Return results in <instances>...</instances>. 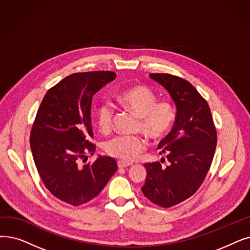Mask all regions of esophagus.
<instances>
[{
    "label": "esophagus",
    "instance_id": "esophagus-1",
    "mask_svg": "<svg viewBox=\"0 0 250 250\" xmlns=\"http://www.w3.org/2000/svg\"><path fill=\"white\" fill-rule=\"evenodd\" d=\"M131 166H133V165H132V164H129V162H125V161H123V160H119V161H117V167H118L119 168L127 167H131Z\"/></svg>",
    "mask_w": 250,
    "mask_h": 250
}]
</instances>
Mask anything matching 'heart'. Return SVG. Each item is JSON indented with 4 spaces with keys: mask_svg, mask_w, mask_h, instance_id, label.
Masks as SVG:
<instances>
[{
    "mask_svg": "<svg viewBox=\"0 0 250 250\" xmlns=\"http://www.w3.org/2000/svg\"><path fill=\"white\" fill-rule=\"evenodd\" d=\"M116 100L138 115V129L153 142L164 139L176 121V110L167 100L156 101L154 92L146 85L137 84L122 91ZM114 111L109 103H102L97 110V124L103 133L110 132ZM146 140L141 136H116L108 140L104 150L108 155L125 161H133L146 149Z\"/></svg>",
    "mask_w": 250,
    "mask_h": 250,
    "instance_id": "obj_1",
    "label": "heart"
}]
</instances>
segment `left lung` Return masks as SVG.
Wrapping results in <instances>:
<instances>
[{
    "mask_svg": "<svg viewBox=\"0 0 250 250\" xmlns=\"http://www.w3.org/2000/svg\"><path fill=\"white\" fill-rule=\"evenodd\" d=\"M149 77L169 93L177 114L170 133L158 145L168 165H144L147 176L142 192L154 204L171 208L201 186L214 155L216 131L208 102L188 81L168 73Z\"/></svg>",
    "mask_w": 250,
    "mask_h": 250,
    "instance_id": "1",
    "label": "left lung"
}]
</instances>
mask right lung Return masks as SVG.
<instances>
[{"label":"right lung","mask_w":250,"mask_h":250,"mask_svg":"<svg viewBox=\"0 0 250 250\" xmlns=\"http://www.w3.org/2000/svg\"><path fill=\"white\" fill-rule=\"evenodd\" d=\"M115 78L113 71L68 75L46 93L32 125L30 149L42 183L73 206L96 197L117 169L109 156L82 165L96 150L90 141L93 96Z\"/></svg>","instance_id":"right-lung-1"}]
</instances>
